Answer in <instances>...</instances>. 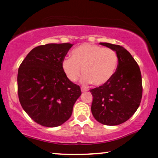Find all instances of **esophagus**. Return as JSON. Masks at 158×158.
<instances>
[{
	"mask_svg": "<svg viewBox=\"0 0 158 158\" xmlns=\"http://www.w3.org/2000/svg\"><path fill=\"white\" fill-rule=\"evenodd\" d=\"M81 92H86V91H88V89L85 88H83V87H81Z\"/></svg>",
	"mask_w": 158,
	"mask_h": 158,
	"instance_id": "1",
	"label": "esophagus"
}]
</instances>
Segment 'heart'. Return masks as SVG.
<instances>
[{"mask_svg": "<svg viewBox=\"0 0 158 158\" xmlns=\"http://www.w3.org/2000/svg\"><path fill=\"white\" fill-rule=\"evenodd\" d=\"M61 65L70 81H77L82 70L83 82L101 86L108 83L115 74L118 66V56L111 48L83 44L72 50L71 57H64Z\"/></svg>", "mask_w": 158, "mask_h": 158, "instance_id": "obj_1", "label": "heart"}]
</instances>
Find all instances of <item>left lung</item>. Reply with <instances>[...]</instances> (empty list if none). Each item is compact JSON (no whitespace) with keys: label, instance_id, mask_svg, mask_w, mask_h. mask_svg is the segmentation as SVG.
Returning <instances> with one entry per match:
<instances>
[{"label":"left lung","instance_id":"left-lung-1","mask_svg":"<svg viewBox=\"0 0 158 158\" xmlns=\"http://www.w3.org/2000/svg\"><path fill=\"white\" fill-rule=\"evenodd\" d=\"M101 45L113 49L118 56V66L106 85L90 89L91 112L99 123L106 126L122 124L132 117L140 104L143 94L139 65L128 50L110 43Z\"/></svg>","mask_w":158,"mask_h":158}]
</instances>
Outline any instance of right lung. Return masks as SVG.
Here are the masks:
<instances>
[{
    "instance_id": "right-lung-1",
    "label": "right lung",
    "mask_w": 158,
    "mask_h": 158,
    "mask_svg": "<svg viewBox=\"0 0 158 158\" xmlns=\"http://www.w3.org/2000/svg\"><path fill=\"white\" fill-rule=\"evenodd\" d=\"M73 44H48L27 54L18 72V94L32 120L46 127L62 125L71 116L80 87L68 79L62 60Z\"/></svg>"
}]
</instances>
